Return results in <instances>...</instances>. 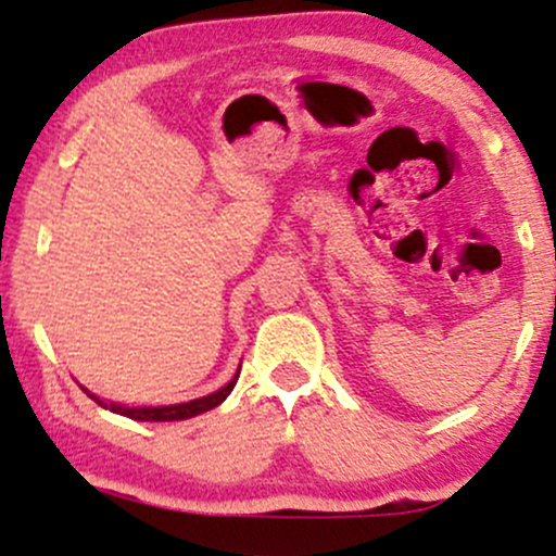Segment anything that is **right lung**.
<instances>
[{
  "mask_svg": "<svg viewBox=\"0 0 556 556\" xmlns=\"http://www.w3.org/2000/svg\"><path fill=\"white\" fill-rule=\"evenodd\" d=\"M237 378H239V372L233 376L231 383H226L224 389H218L215 394H207V396H202V400L184 402V405H170V407H122V405H114V402L109 405V402L98 400V396L90 394V391H87V396H90V400H96L101 407H109L111 413H119V416H127L132 420H184V418H194V416H200V413H207V410H213V407H218L220 402L231 394Z\"/></svg>",
  "mask_w": 556,
  "mask_h": 556,
  "instance_id": "right-lung-1",
  "label": "right lung"
}]
</instances>
